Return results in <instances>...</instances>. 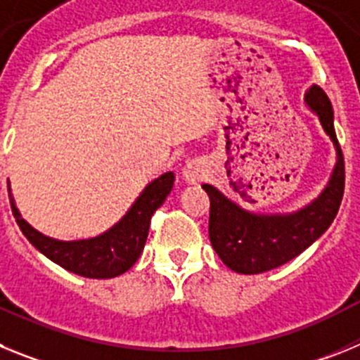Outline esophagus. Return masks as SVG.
Wrapping results in <instances>:
<instances>
[{"instance_id":"1","label":"esophagus","mask_w":360,"mask_h":360,"mask_svg":"<svg viewBox=\"0 0 360 360\" xmlns=\"http://www.w3.org/2000/svg\"><path fill=\"white\" fill-rule=\"evenodd\" d=\"M207 167L205 164L200 160H193L186 165L184 169V176H186L187 182H200V180H205L207 178Z\"/></svg>"}]
</instances>
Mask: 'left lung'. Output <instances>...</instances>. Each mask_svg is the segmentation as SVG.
<instances>
[{
    "label": "left lung",
    "instance_id": "1",
    "mask_svg": "<svg viewBox=\"0 0 360 360\" xmlns=\"http://www.w3.org/2000/svg\"><path fill=\"white\" fill-rule=\"evenodd\" d=\"M307 103L316 111L337 148V164L328 187L308 207L285 216H257L243 211L212 186H203L211 200L209 240L212 249L231 270L262 274L278 269L308 249L332 225L345 195V157L333 128L328 95L311 86Z\"/></svg>",
    "mask_w": 360,
    "mask_h": 360
}]
</instances>
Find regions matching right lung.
Returning <instances> with one entry per match:
<instances>
[{
	"label": "right lung",
	"instance_id": "1",
	"mask_svg": "<svg viewBox=\"0 0 360 360\" xmlns=\"http://www.w3.org/2000/svg\"><path fill=\"white\" fill-rule=\"evenodd\" d=\"M173 173H164L160 178L153 180L115 227L91 240L57 241L43 236L19 216L12 198L11 207L27 240L49 259L73 274L108 279L124 274L135 265L144 250L153 212L164 203L165 196L173 189Z\"/></svg>",
	"mask_w": 360,
	"mask_h": 360
}]
</instances>
